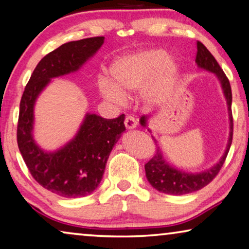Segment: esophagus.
I'll return each instance as SVG.
<instances>
[{
    "mask_svg": "<svg viewBox=\"0 0 249 249\" xmlns=\"http://www.w3.org/2000/svg\"><path fill=\"white\" fill-rule=\"evenodd\" d=\"M124 124L126 126V128L131 129V128H135L136 125H137V122H136V118L131 116V115H127V116L125 117V121H124Z\"/></svg>",
    "mask_w": 249,
    "mask_h": 249,
    "instance_id": "1",
    "label": "esophagus"
}]
</instances>
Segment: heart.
I'll return each mask as SVG.
<instances>
[{"label":"heart","mask_w":249,"mask_h":249,"mask_svg":"<svg viewBox=\"0 0 249 249\" xmlns=\"http://www.w3.org/2000/svg\"><path fill=\"white\" fill-rule=\"evenodd\" d=\"M177 68L164 50L152 49L125 55L115 60L109 68L110 83L106 78L98 81L99 92L106 101L122 103L125 95L142 88V96L147 103L165 99L173 90Z\"/></svg>","instance_id":"1"}]
</instances>
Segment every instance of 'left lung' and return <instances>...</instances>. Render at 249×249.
Instances as JSON below:
<instances>
[{
	"label": "left lung",
	"mask_w": 249,
	"mask_h": 249,
	"mask_svg": "<svg viewBox=\"0 0 249 249\" xmlns=\"http://www.w3.org/2000/svg\"><path fill=\"white\" fill-rule=\"evenodd\" d=\"M196 62L198 64L200 68H203L216 73L218 79L220 80L222 90H224L225 97L227 99L228 104V112H229V120H231V134H229V141L228 145L226 148V152L221 160L217 163L216 165L208 170L206 172L196 173V174H189L181 172L180 170L174 169L170 166L168 163L164 161L162 157V152L160 147L155 148V153L150 161H148L145 165V173L148 182L153 188L157 189L158 191L163 192V194L173 195V196H181L191 194V192L198 191L207 184H209L213 181L218 173H219L220 169L224 165L227 158V154L231 148V142H232V113H231V83H229L226 73L222 71L221 67L218 64L216 59L210 51L203 46L200 41H196ZM141 124L143 126L146 125V117L142 116L141 118ZM154 140L155 145L158 146L157 140Z\"/></svg>",
	"instance_id": "1"
}]
</instances>
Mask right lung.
Instances as JSON below:
<instances>
[{
	"instance_id": "1",
	"label": "right lung",
	"mask_w": 249,
	"mask_h": 249,
	"mask_svg": "<svg viewBox=\"0 0 249 249\" xmlns=\"http://www.w3.org/2000/svg\"><path fill=\"white\" fill-rule=\"evenodd\" d=\"M104 39L94 36L67 42L44 55L21 98L17 140L22 158L36 182L65 198L86 196L98 187L110 151L125 131L124 114L112 120L87 114L77 135L60 150L48 153L33 140V106L51 78L79 69L102 47Z\"/></svg>"
}]
</instances>
